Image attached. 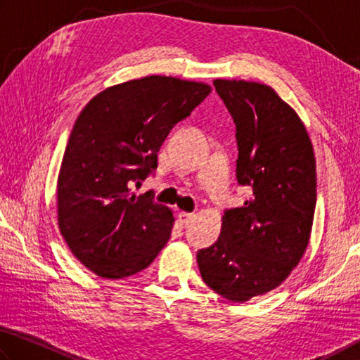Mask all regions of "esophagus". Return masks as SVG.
Masks as SVG:
<instances>
[{
  "label": "esophagus",
  "instance_id": "1",
  "mask_svg": "<svg viewBox=\"0 0 360 360\" xmlns=\"http://www.w3.org/2000/svg\"><path fill=\"white\" fill-rule=\"evenodd\" d=\"M193 213H186V212H180L179 213V217H176V219H179V223L181 224V226H185V224H188L193 219Z\"/></svg>",
  "mask_w": 360,
  "mask_h": 360
}]
</instances>
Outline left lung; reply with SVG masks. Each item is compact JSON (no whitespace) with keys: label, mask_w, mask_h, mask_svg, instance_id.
Masks as SVG:
<instances>
[{"label":"left lung","mask_w":360,"mask_h":360,"mask_svg":"<svg viewBox=\"0 0 360 360\" xmlns=\"http://www.w3.org/2000/svg\"><path fill=\"white\" fill-rule=\"evenodd\" d=\"M213 85L236 123L237 181L253 198L224 210L221 234L198 251V264L217 294L247 302L280 286L304 256L316 205V162L304 123L274 88L223 79Z\"/></svg>","instance_id":"8db88e82"}]
</instances>
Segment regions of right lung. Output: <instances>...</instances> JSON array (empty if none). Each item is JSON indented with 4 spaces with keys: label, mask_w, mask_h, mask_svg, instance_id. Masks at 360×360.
Returning a JSON list of instances; mask_svg holds the SVG:
<instances>
[{
    "label": "right lung",
    "mask_w": 360,
    "mask_h": 360,
    "mask_svg": "<svg viewBox=\"0 0 360 360\" xmlns=\"http://www.w3.org/2000/svg\"><path fill=\"white\" fill-rule=\"evenodd\" d=\"M210 91L148 75L101 91L75 120L56 186L58 226L72 255L101 278L141 272L167 243L172 212L131 186L155 172L170 129Z\"/></svg>",
    "instance_id": "obj_1"
}]
</instances>
